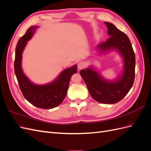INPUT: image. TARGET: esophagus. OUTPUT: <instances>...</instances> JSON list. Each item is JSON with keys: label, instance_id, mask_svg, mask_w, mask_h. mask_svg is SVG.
Masks as SVG:
<instances>
[{"label": "esophagus", "instance_id": "esophagus-1", "mask_svg": "<svg viewBox=\"0 0 151 151\" xmlns=\"http://www.w3.org/2000/svg\"><path fill=\"white\" fill-rule=\"evenodd\" d=\"M85 66H86V64L84 62H80L78 63L79 69H83V68H84L85 67Z\"/></svg>", "mask_w": 151, "mask_h": 151}]
</instances>
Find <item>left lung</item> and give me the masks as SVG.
<instances>
[{
  "label": "left lung",
  "mask_w": 151,
  "mask_h": 151,
  "mask_svg": "<svg viewBox=\"0 0 151 151\" xmlns=\"http://www.w3.org/2000/svg\"><path fill=\"white\" fill-rule=\"evenodd\" d=\"M110 37L98 45L102 52L116 49L124 60L123 73L115 81H107L92 68L81 70L80 74L89 92L96 101L104 104H114L124 98L133 86L135 79V57L129 37L111 23L104 22Z\"/></svg>",
  "instance_id": "obj_1"
}]
</instances>
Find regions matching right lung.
Segmentation results:
<instances>
[{"label": "right lung", "instance_id": "right-lung-1", "mask_svg": "<svg viewBox=\"0 0 151 151\" xmlns=\"http://www.w3.org/2000/svg\"><path fill=\"white\" fill-rule=\"evenodd\" d=\"M37 26H32L19 40L16 45L14 72L20 89L27 101L34 106L43 109L53 108L65 99L71 76L77 72L75 65L63 70L52 83L38 86L34 84L24 74L21 68L22 53L27 43L33 35Z\"/></svg>", "mask_w": 151, "mask_h": 151}]
</instances>
